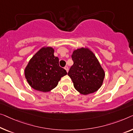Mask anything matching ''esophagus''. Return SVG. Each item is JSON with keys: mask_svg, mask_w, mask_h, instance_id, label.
Segmentation results:
<instances>
[{"mask_svg": "<svg viewBox=\"0 0 133 133\" xmlns=\"http://www.w3.org/2000/svg\"><path fill=\"white\" fill-rule=\"evenodd\" d=\"M64 69L66 70L67 72H68V71H69V67H67V66H65V67H64Z\"/></svg>", "mask_w": 133, "mask_h": 133, "instance_id": "obj_1", "label": "esophagus"}]
</instances>
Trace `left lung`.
<instances>
[{
	"label": "left lung",
	"mask_w": 133,
	"mask_h": 133,
	"mask_svg": "<svg viewBox=\"0 0 133 133\" xmlns=\"http://www.w3.org/2000/svg\"><path fill=\"white\" fill-rule=\"evenodd\" d=\"M73 61L68 75L75 88L82 95L92 94L102 87L105 76L104 69L94 53L88 47L75 49Z\"/></svg>",
	"instance_id": "1"
}]
</instances>
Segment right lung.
<instances>
[{
	"instance_id": "add662e5",
	"label": "right lung",
	"mask_w": 133,
	"mask_h": 133,
	"mask_svg": "<svg viewBox=\"0 0 133 133\" xmlns=\"http://www.w3.org/2000/svg\"><path fill=\"white\" fill-rule=\"evenodd\" d=\"M51 46H43L31 57L24 69L25 78L31 88L43 92L57 86L61 77L67 75L59 66V59Z\"/></svg>"
}]
</instances>
